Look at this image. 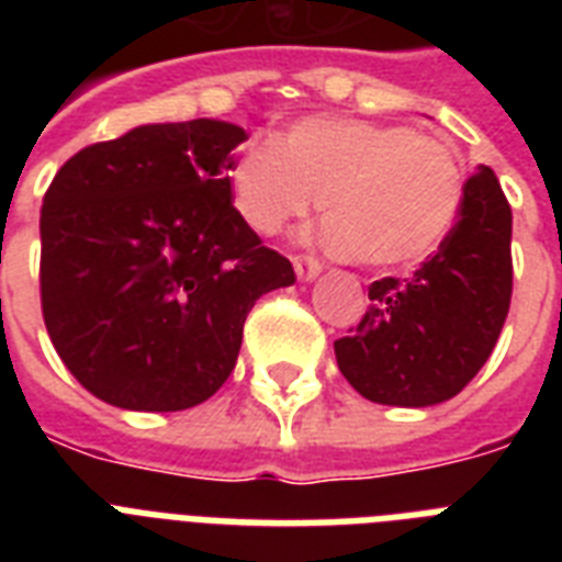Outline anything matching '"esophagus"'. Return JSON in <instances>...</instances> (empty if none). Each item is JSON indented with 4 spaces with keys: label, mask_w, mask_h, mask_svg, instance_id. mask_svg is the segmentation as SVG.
<instances>
[{
    "label": "esophagus",
    "mask_w": 562,
    "mask_h": 562,
    "mask_svg": "<svg viewBox=\"0 0 562 562\" xmlns=\"http://www.w3.org/2000/svg\"><path fill=\"white\" fill-rule=\"evenodd\" d=\"M294 271H297V277L303 282H312L321 273V262L312 259V256H294Z\"/></svg>",
    "instance_id": "obj_1"
}]
</instances>
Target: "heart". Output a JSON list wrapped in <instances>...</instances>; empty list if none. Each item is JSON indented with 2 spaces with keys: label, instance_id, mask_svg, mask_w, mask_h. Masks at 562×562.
I'll list each match as a JSON object with an SVG mask.
<instances>
[{
  "label": "heart",
  "instance_id": "heart-1",
  "mask_svg": "<svg viewBox=\"0 0 562 562\" xmlns=\"http://www.w3.org/2000/svg\"><path fill=\"white\" fill-rule=\"evenodd\" d=\"M245 224L277 236L321 201V241L368 268H405L435 254L461 212V157L437 136L364 119H300L273 139H250L229 162Z\"/></svg>",
  "mask_w": 562,
  "mask_h": 562
}]
</instances>
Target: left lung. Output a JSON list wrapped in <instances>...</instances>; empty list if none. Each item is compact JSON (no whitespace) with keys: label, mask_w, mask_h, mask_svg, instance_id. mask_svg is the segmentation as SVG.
<instances>
[{"label":"left lung","mask_w":562,"mask_h":562,"mask_svg":"<svg viewBox=\"0 0 562 562\" xmlns=\"http://www.w3.org/2000/svg\"><path fill=\"white\" fill-rule=\"evenodd\" d=\"M510 229L498 178L479 166L437 254L405 280H375L359 329L335 341L344 379L364 400L426 408L475 379L510 308Z\"/></svg>","instance_id":"obj_1"}]
</instances>
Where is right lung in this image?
I'll list each match as a JSON object with an SVG mask.
<instances>
[{"label": "right lung", "mask_w": 562, "mask_h": 562, "mask_svg": "<svg viewBox=\"0 0 562 562\" xmlns=\"http://www.w3.org/2000/svg\"><path fill=\"white\" fill-rule=\"evenodd\" d=\"M245 127L139 125L64 162L40 210V303L69 373L127 411H183L227 382L247 312L294 282L233 206Z\"/></svg>", "instance_id": "1"}]
</instances>
